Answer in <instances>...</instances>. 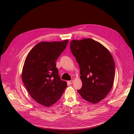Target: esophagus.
<instances>
[{
	"mask_svg": "<svg viewBox=\"0 0 134 134\" xmlns=\"http://www.w3.org/2000/svg\"><path fill=\"white\" fill-rule=\"evenodd\" d=\"M73 83H74V80H70V81H68V83H69L70 84H72Z\"/></svg>",
	"mask_w": 134,
	"mask_h": 134,
	"instance_id": "esophagus-1",
	"label": "esophagus"
}]
</instances>
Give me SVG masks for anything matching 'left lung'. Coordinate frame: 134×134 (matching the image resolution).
<instances>
[{"instance_id":"obj_1","label":"left lung","mask_w":134,"mask_h":134,"mask_svg":"<svg viewBox=\"0 0 134 134\" xmlns=\"http://www.w3.org/2000/svg\"><path fill=\"white\" fill-rule=\"evenodd\" d=\"M70 50L80 68L82 98L95 104L111 91L115 75V62L110 52L91 38L72 40Z\"/></svg>"}]
</instances>
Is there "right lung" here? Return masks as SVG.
Masks as SVG:
<instances>
[{
    "label": "right lung",
    "instance_id": "1",
    "mask_svg": "<svg viewBox=\"0 0 134 134\" xmlns=\"http://www.w3.org/2000/svg\"><path fill=\"white\" fill-rule=\"evenodd\" d=\"M68 43V40L40 42L32 48L24 63L23 83L32 98L42 106L55 103L67 87L66 82L60 79L55 62Z\"/></svg>",
    "mask_w": 134,
    "mask_h": 134
}]
</instances>
